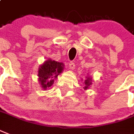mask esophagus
Listing matches in <instances>:
<instances>
[{"mask_svg":"<svg viewBox=\"0 0 134 134\" xmlns=\"http://www.w3.org/2000/svg\"><path fill=\"white\" fill-rule=\"evenodd\" d=\"M69 68H70V69H71V70H73V69H74L75 68V63H73V62H72V61H71L70 63H69Z\"/></svg>","mask_w":134,"mask_h":134,"instance_id":"34e87169","label":"esophagus"}]
</instances>
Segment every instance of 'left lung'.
<instances>
[{"label": "left lung", "instance_id": "8db88e82", "mask_svg": "<svg viewBox=\"0 0 134 134\" xmlns=\"http://www.w3.org/2000/svg\"><path fill=\"white\" fill-rule=\"evenodd\" d=\"M90 84H91V82H90V78H88V79H87V80L85 81V86L84 88H85V89H87V88H88V86H89Z\"/></svg>", "mask_w": 134, "mask_h": 134}]
</instances>
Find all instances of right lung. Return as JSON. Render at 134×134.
Wrapping results in <instances>:
<instances>
[{"mask_svg": "<svg viewBox=\"0 0 134 134\" xmlns=\"http://www.w3.org/2000/svg\"><path fill=\"white\" fill-rule=\"evenodd\" d=\"M63 64L60 62L48 60L40 66L39 69V80L44 89L51 87L54 83V79L62 72Z\"/></svg>", "mask_w": 134, "mask_h": 134, "instance_id": "obj_1", "label": "right lung"}]
</instances>
